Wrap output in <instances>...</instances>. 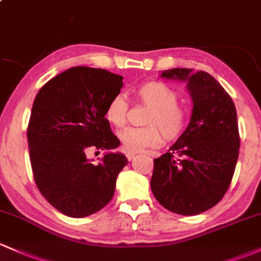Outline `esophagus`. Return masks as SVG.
Segmentation results:
<instances>
[{"instance_id":"34e87169","label":"esophagus","mask_w":261,"mask_h":261,"mask_svg":"<svg viewBox=\"0 0 261 261\" xmlns=\"http://www.w3.org/2000/svg\"><path fill=\"white\" fill-rule=\"evenodd\" d=\"M126 158H127L128 161L134 160V159H135V153H134V152H127V153H126Z\"/></svg>"}]
</instances>
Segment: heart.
I'll return each instance as SVG.
<instances>
[{"mask_svg": "<svg viewBox=\"0 0 261 261\" xmlns=\"http://www.w3.org/2000/svg\"><path fill=\"white\" fill-rule=\"evenodd\" d=\"M135 94L144 105L150 108L144 121L147 126L127 127L119 133V140L125 151H142L159 146L164 136L167 141H174L182 135L188 122V114L177 103L179 94L172 87L160 81H149L138 86ZM127 110L128 103L125 96L115 95L106 106V120L114 127H122L127 120Z\"/></svg>", "mask_w": 261, "mask_h": 261, "instance_id": "obj_1", "label": "heart"}]
</instances>
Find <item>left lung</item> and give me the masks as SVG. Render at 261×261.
Here are the masks:
<instances>
[{
  "mask_svg": "<svg viewBox=\"0 0 261 261\" xmlns=\"http://www.w3.org/2000/svg\"><path fill=\"white\" fill-rule=\"evenodd\" d=\"M160 76L186 85L193 111L182 135L153 159L151 191L165 209L197 215L215 206L231 182L240 147L237 109L205 71L171 68Z\"/></svg>",
  "mask_w": 261,
  "mask_h": 261,
  "instance_id": "1",
  "label": "left lung"
}]
</instances>
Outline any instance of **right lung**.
Wrapping results in <instances>:
<instances>
[{"label": "right lung", "mask_w": 261, "mask_h": 261, "mask_svg": "<svg viewBox=\"0 0 261 261\" xmlns=\"http://www.w3.org/2000/svg\"><path fill=\"white\" fill-rule=\"evenodd\" d=\"M122 79L102 68L71 67L46 82L32 105L27 141L35 182L55 209L71 218L105 207L128 163L123 153L112 152L120 140L105 119ZM89 147L108 152L92 164L86 158Z\"/></svg>", "instance_id": "1"}]
</instances>
